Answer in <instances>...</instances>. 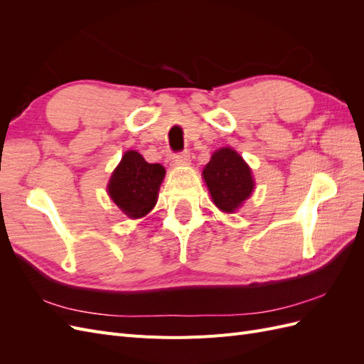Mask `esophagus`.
<instances>
[{
  "label": "esophagus",
  "mask_w": 364,
  "mask_h": 364,
  "mask_svg": "<svg viewBox=\"0 0 364 364\" xmlns=\"http://www.w3.org/2000/svg\"><path fill=\"white\" fill-rule=\"evenodd\" d=\"M173 162L176 165H185L190 162V153L188 151H181V153H176V155L173 156Z\"/></svg>",
  "instance_id": "esophagus-1"
}]
</instances>
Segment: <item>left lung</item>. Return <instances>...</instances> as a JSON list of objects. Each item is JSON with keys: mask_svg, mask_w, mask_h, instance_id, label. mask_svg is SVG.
Returning a JSON list of instances; mask_svg holds the SVG:
<instances>
[{"mask_svg": "<svg viewBox=\"0 0 364 364\" xmlns=\"http://www.w3.org/2000/svg\"><path fill=\"white\" fill-rule=\"evenodd\" d=\"M202 176L214 205L223 213H235L255 188L250 167L230 147L215 150Z\"/></svg>", "mask_w": 364, "mask_h": 364, "instance_id": "1", "label": "left lung"}]
</instances>
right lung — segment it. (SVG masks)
I'll use <instances>...</instances> for the list:
<instances>
[{"label": "right lung", "mask_w": 364, "mask_h": 364, "mask_svg": "<svg viewBox=\"0 0 364 364\" xmlns=\"http://www.w3.org/2000/svg\"><path fill=\"white\" fill-rule=\"evenodd\" d=\"M164 176L161 164H149L138 151L127 150L109 179L107 193L129 218H141L156 205Z\"/></svg>", "instance_id": "1"}]
</instances>
